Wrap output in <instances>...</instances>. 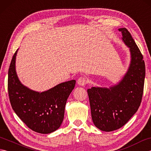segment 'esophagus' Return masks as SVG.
<instances>
[{
	"label": "esophagus",
	"instance_id": "34e87169",
	"mask_svg": "<svg viewBox=\"0 0 151 151\" xmlns=\"http://www.w3.org/2000/svg\"><path fill=\"white\" fill-rule=\"evenodd\" d=\"M77 83L80 86H85L88 84V79L86 77H84V76H81L78 78Z\"/></svg>",
	"mask_w": 151,
	"mask_h": 151
}]
</instances>
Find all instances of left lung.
<instances>
[{
	"label": "left lung",
	"instance_id": "1",
	"mask_svg": "<svg viewBox=\"0 0 151 151\" xmlns=\"http://www.w3.org/2000/svg\"><path fill=\"white\" fill-rule=\"evenodd\" d=\"M119 30L121 32L124 43L130 48L129 70L116 86L88 89L93 122L96 127L105 132L120 129L137 111L145 82V65L142 52L127 28Z\"/></svg>",
	"mask_w": 151,
	"mask_h": 151
}]
</instances>
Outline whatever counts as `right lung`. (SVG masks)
I'll use <instances>...</instances> for the list:
<instances>
[{
    "instance_id": "right-lung-1",
    "label": "right lung",
    "mask_w": 151,
    "mask_h": 151,
    "mask_svg": "<svg viewBox=\"0 0 151 151\" xmlns=\"http://www.w3.org/2000/svg\"><path fill=\"white\" fill-rule=\"evenodd\" d=\"M13 56L8 70V90L13 110L27 126L34 132L49 134L60 127L64 117L67 99L76 81H67L44 92H36L25 87L15 71V57Z\"/></svg>"
}]
</instances>
